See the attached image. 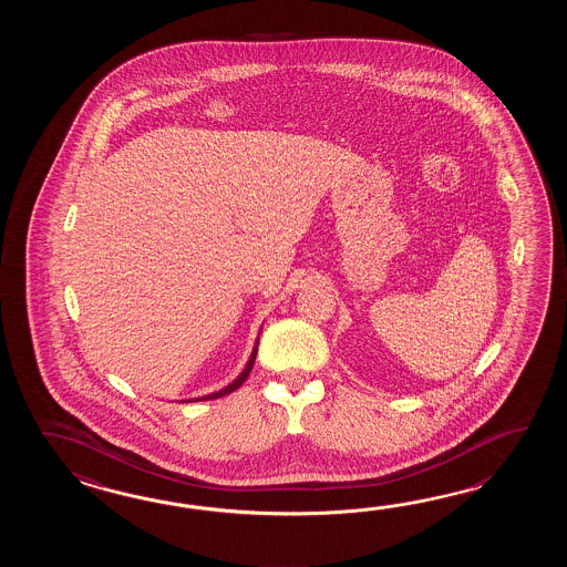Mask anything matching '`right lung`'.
Segmentation results:
<instances>
[{
	"instance_id": "1",
	"label": "right lung",
	"mask_w": 567,
	"mask_h": 567,
	"mask_svg": "<svg viewBox=\"0 0 567 567\" xmlns=\"http://www.w3.org/2000/svg\"><path fill=\"white\" fill-rule=\"evenodd\" d=\"M259 334H261V332H259ZM257 344H259V337H257V340H255V347L254 350H251V357H249V361H247V364H245V369H243L241 373H239V377H235V379H233V383H229L227 386H223V389H218V391H215V393H208V395H203V398L184 399V401H208V399L225 398V395L233 393L235 389H239V386L245 383V379H247L249 373H251V369H254L255 357H257Z\"/></svg>"
}]
</instances>
